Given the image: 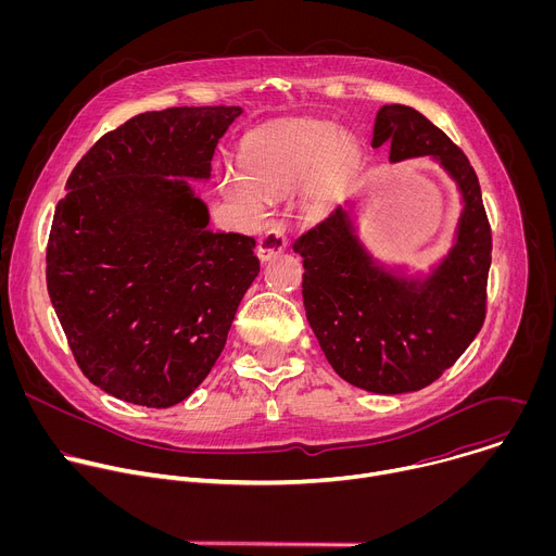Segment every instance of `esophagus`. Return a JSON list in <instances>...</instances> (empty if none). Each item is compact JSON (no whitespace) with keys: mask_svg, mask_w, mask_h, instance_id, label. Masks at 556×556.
<instances>
[{"mask_svg":"<svg viewBox=\"0 0 556 556\" xmlns=\"http://www.w3.org/2000/svg\"><path fill=\"white\" fill-rule=\"evenodd\" d=\"M286 247H288V240H286L283 228L273 226V228H266L262 232L260 242H257V255H260L262 262H268V260L277 257Z\"/></svg>","mask_w":556,"mask_h":556,"instance_id":"34e87169","label":"esophagus"}]
</instances>
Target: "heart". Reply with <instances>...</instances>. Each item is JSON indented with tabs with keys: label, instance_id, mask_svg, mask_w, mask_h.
<instances>
[{
	"label": "heart",
	"instance_id": "1",
	"mask_svg": "<svg viewBox=\"0 0 556 556\" xmlns=\"http://www.w3.org/2000/svg\"><path fill=\"white\" fill-rule=\"evenodd\" d=\"M363 161L361 142L332 123H292L249 136L242 144V174L224 180V193L260 213L262 195L299 187L305 217H321L345 193Z\"/></svg>",
	"mask_w": 556,
	"mask_h": 556
}]
</instances>
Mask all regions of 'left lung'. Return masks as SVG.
Listing matches in <instances>:
<instances>
[{"instance_id": "1", "label": "left lung", "mask_w": 556, "mask_h": 556, "mask_svg": "<svg viewBox=\"0 0 556 556\" xmlns=\"http://www.w3.org/2000/svg\"><path fill=\"white\" fill-rule=\"evenodd\" d=\"M391 142L389 161L433 155L457 182L464 211L457 242L427 281L378 268L339 206L299 235L307 324L334 371L374 393L418 391L438 380L486 319L493 237L482 189L464 151L407 105L376 114L371 147Z\"/></svg>"}]
</instances>
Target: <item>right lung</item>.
<instances>
[{
    "mask_svg": "<svg viewBox=\"0 0 556 556\" xmlns=\"http://www.w3.org/2000/svg\"><path fill=\"white\" fill-rule=\"evenodd\" d=\"M240 114H138L101 136L65 182L48 237V294L76 365L114 399L182 403L222 354L260 273L253 237L208 230L206 204L185 180L211 176Z\"/></svg>",
    "mask_w": 556,
    "mask_h": 556,
    "instance_id": "1",
    "label": "right lung"
}]
</instances>
